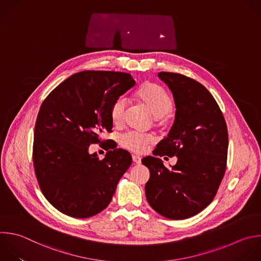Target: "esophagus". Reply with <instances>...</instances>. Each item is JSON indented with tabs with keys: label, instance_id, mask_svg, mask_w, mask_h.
<instances>
[{
	"label": "esophagus",
	"instance_id": "1",
	"mask_svg": "<svg viewBox=\"0 0 261 261\" xmlns=\"http://www.w3.org/2000/svg\"><path fill=\"white\" fill-rule=\"evenodd\" d=\"M132 159H133V162H134L135 164H141V158H140L139 155L133 154V155H132Z\"/></svg>",
	"mask_w": 261,
	"mask_h": 261
}]
</instances>
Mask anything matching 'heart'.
Returning <instances> with one entry per match:
<instances>
[{"label": "heart", "mask_w": 261, "mask_h": 261, "mask_svg": "<svg viewBox=\"0 0 261 261\" xmlns=\"http://www.w3.org/2000/svg\"><path fill=\"white\" fill-rule=\"evenodd\" d=\"M136 99L147 109V111L155 117V122L165 125L169 122L173 109L172 96L161 87L153 83H147L136 92ZM127 110V99L119 97L111 108V119L115 125H121L124 121ZM154 141L151 134L129 131L124 133L120 138L123 147L135 151L142 152L146 146Z\"/></svg>", "instance_id": "obj_1"}]
</instances>
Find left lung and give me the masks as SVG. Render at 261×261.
<instances>
[{"label":"left lung","instance_id":"8db88e82","mask_svg":"<svg viewBox=\"0 0 261 261\" xmlns=\"http://www.w3.org/2000/svg\"><path fill=\"white\" fill-rule=\"evenodd\" d=\"M158 75L174 96L176 116L168 136L152 151L156 158L142 159L150 172L145 196L164 217L186 219L204 210L216 196L226 169L227 127L219 106L202 84L175 72ZM165 155L178 156L172 169L158 158Z\"/></svg>","mask_w":261,"mask_h":261}]
</instances>
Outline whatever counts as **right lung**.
I'll return each instance as SVG.
<instances>
[{"label":"right lung","mask_w":261,"mask_h":261,"mask_svg":"<svg viewBox=\"0 0 261 261\" xmlns=\"http://www.w3.org/2000/svg\"><path fill=\"white\" fill-rule=\"evenodd\" d=\"M135 85L130 73L84 70L53 89L41 105L33 161L40 189L58 211L87 218L106 209L132 163L129 151L109 150L100 160L88 152L112 132V105Z\"/></svg>","instance_id":"right-lung-1"}]
</instances>
